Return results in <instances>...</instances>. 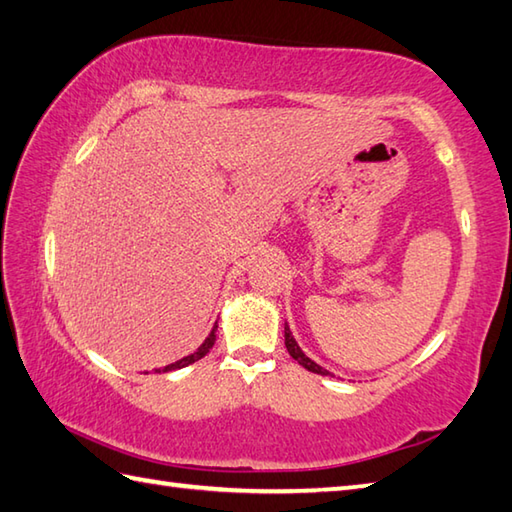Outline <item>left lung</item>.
Segmentation results:
<instances>
[{
	"label": "left lung",
	"instance_id": "left-lung-1",
	"mask_svg": "<svg viewBox=\"0 0 512 512\" xmlns=\"http://www.w3.org/2000/svg\"><path fill=\"white\" fill-rule=\"evenodd\" d=\"M284 336H286V350L290 352V356L295 358V361H297L299 365H303V367L308 369V372H314V374H321V376H328V374H330L328 369H323L321 365L310 361V358L301 352V347L297 345V341L292 339V332H290V328H288V323H286V328H284Z\"/></svg>",
	"mask_w": 512,
	"mask_h": 512
}]
</instances>
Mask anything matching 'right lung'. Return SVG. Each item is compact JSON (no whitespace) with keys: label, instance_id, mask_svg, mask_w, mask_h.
Returning a JSON list of instances; mask_svg holds the SVG:
<instances>
[{"label":"right lung","instance_id":"1","mask_svg":"<svg viewBox=\"0 0 512 512\" xmlns=\"http://www.w3.org/2000/svg\"><path fill=\"white\" fill-rule=\"evenodd\" d=\"M215 332H217V323L213 325L211 334L206 336V341L198 347V350H195V352H193V354H189V356L180 358V361H176V363H171V365L162 367V369H156V372H158V374H160V372H171V369H180V367H187V365H191V363H195V361H200L202 356H206V354L211 352V347H213V343H215Z\"/></svg>","mask_w":512,"mask_h":512}]
</instances>
